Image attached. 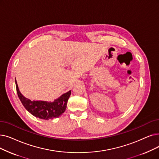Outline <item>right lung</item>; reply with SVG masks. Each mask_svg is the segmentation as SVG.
Masks as SVG:
<instances>
[{
	"label": "right lung",
	"mask_w": 159,
	"mask_h": 159,
	"mask_svg": "<svg viewBox=\"0 0 159 159\" xmlns=\"http://www.w3.org/2000/svg\"><path fill=\"white\" fill-rule=\"evenodd\" d=\"M16 85L19 98L27 111H29L32 115L36 118L45 120L58 118L65 112L67 102L71 92V91L70 90L67 93L62 94L53 102L31 101L26 98L20 92L16 80Z\"/></svg>",
	"instance_id": "add662e5"
}]
</instances>
